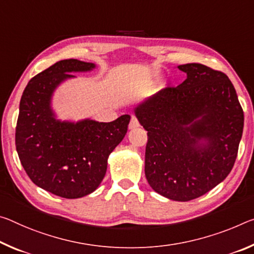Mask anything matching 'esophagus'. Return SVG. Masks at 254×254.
<instances>
[{
    "mask_svg": "<svg viewBox=\"0 0 254 254\" xmlns=\"http://www.w3.org/2000/svg\"><path fill=\"white\" fill-rule=\"evenodd\" d=\"M139 126H140V124H139L138 120H136L135 116H132V118H131V121H130V123H128V128H130V130H132V128L138 127Z\"/></svg>",
    "mask_w": 254,
    "mask_h": 254,
    "instance_id": "34e87169",
    "label": "esophagus"
}]
</instances>
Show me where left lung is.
I'll use <instances>...</instances> for the list:
<instances>
[{"label":"left lung","mask_w":254,"mask_h":254,"mask_svg":"<svg viewBox=\"0 0 254 254\" xmlns=\"http://www.w3.org/2000/svg\"><path fill=\"white\" fill-rule=\"evenodd\" d=\"M187 79L140 103L148 131L144 174L152 190L174 201L210 191L234 166L244 114L228 76L200 63L178 66Z\"/></svg>","instance_id":"8db88e82"}]
</instances>
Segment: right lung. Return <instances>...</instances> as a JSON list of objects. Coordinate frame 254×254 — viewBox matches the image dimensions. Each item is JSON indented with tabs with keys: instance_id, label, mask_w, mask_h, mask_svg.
<instances>
[{
	"instance_id": "right-lung-1",
	"label": "right lung",
	"mask_w": 254,
	"mask_h": 254,
	"mask_svg": "<svg viewBox=\"0 0 254 254\" xmlns=\"http://www.w3.org/2000/svg\"><path fill=\"white\" fill-rule=\"evenodd\" d=\"M94 63L70 59L56 62L28 82L20 100L15 127L19 159L30 180L55 195L76 199L102 183L107 159L127 134L130 115L113 122L58 120L52 110L56 88L72 72L95 69Z\"/></svg>"
}]
</instances>
